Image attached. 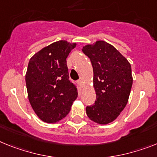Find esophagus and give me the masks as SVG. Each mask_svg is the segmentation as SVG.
Returning a JSON list of instances; mask_svg holds the SVG:
<instances>
[{
  "mask_svg": "<svg viewBox=\"0 0 157 157\" xmlns=\"http://www.w3.org/2000/svg\"><path fill=\"white\" fill-rule=\"evenodd\" d=\"M77 83H78V85H80V86H81V88H82V87H83V83H84V82H83L82 79H81V80H79V81H77Z\"/></svg>",
  "mask_w": 157,
  "mask_h": 157,
  "instance_id": "1",
  "label": "esophagus"
}]
</instances>
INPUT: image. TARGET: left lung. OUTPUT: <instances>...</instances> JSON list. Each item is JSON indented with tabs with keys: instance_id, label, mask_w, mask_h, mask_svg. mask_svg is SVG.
I'll use <instances>...</instances> for the list:
<instances>
[{
	"instance_id": "8db88e82",
	"label": "left lung",
	"mask_w": 157,
	"mask_h": 157,
	"mask_svg": "<svg viewBox=\"0 0 157 157\" xmlns=\"http://www.w3.org/2000/svg\"><path fill=\"white\" fill-rule=\"evenodd\" d=\"M93 68V88L97 98L93 105L87 106L91 121L107 124L117 119L129 98L132 76L127 59L108 42L97 40L83 47Z\"/></svg>"
}]
</instances>
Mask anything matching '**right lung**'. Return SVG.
<instances>
[{"label": "right lung", "instance_id": "add662e5", "mask_svg": "<svg viewBox=\"0 0 157 157\" xmlns=\"http://www.w3.org/2000/svg\"><path fill=\"white\" fill-rule=\"evenodd\" d=\"M76 43L58 40L32 56L25 74L28 97L33 111L46 123L58 122L70 111L77 89L69 80L66 58Z\"/></svg>", "mask_w": 157, "mask_h": 157}]
</instances>
